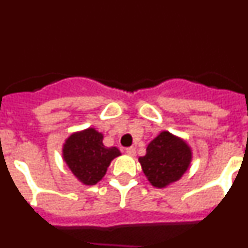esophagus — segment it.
<instances>
[{
  "label": "esophagus",
  "instance_id": "esophagus-1",
  "mask_svg": "<svg viewBox=\"0 0 248 248\" xmlns=\"http://www.w3.org/2000/svg\"><path fill=\"white\" fill-rule=\"evenodd\" d=\"M125 153L128 155H130V156H134L135 153H137V150H135L134 146H129V148L125 149Z\"/></svg>",
  "mask_w": 248,
  "mask_h": 248
}]
</instances>
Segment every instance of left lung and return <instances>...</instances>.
<instances>
[{
  "instance_id": "8db88e82",
  "label": "left lung",
  "mask_w": 248,
  "mask_h": 248,
  "mask_svg": "<svg viewBox=\"0 0 248 248\" xmlns=\"http://www.w3.org/2000/svg\"><path fill=\"white\" fill-rule=\"evenodd\" d=\"M191 159V148L185 140L161 131L149 143L146 154L139 157V163L151 185L163 189L181 179Z\"/></svg>"
}]
</instances>
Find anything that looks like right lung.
Segmentation results:
<instances>
[{
  "label": "right lung",
  "instance_id": "add662e5",
  "mask_svg": "<svg viewBox=\"0 0 248 248\" xmlns=\"http://www.w3.org/2000/svg\"><path fill=\"white\" fill-rule=\"evenodd\" d=\"M119 155V149L103 144V134L94 128L73 133L63 144V160L84 185L102 180L111 160Z\"/></svg>",
  "mask_w": 248,
  "mask_h": 248
}]
</instances>
